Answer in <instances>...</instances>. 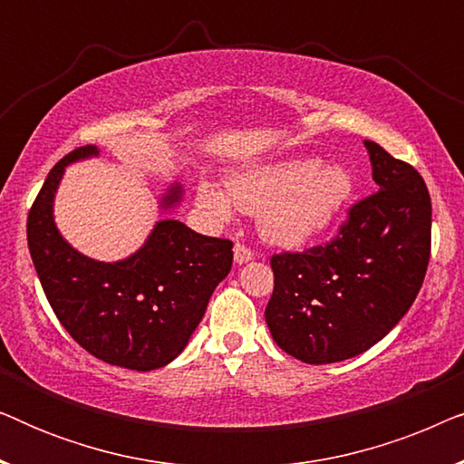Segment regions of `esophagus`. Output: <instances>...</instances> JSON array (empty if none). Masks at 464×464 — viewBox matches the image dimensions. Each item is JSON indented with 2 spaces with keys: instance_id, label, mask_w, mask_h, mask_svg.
Returning a JSON list of instances; mask_svg holds the SVG:
<instances>
[{
  "instance_id": "obj_1",
  "label": "esophagus",
  "mask_w": 464,
  "mask_h": 464,
  "mask_svg": "<svg viewBox=\"0 0 464 464\" xmlns=\"http://www.w3.org/2000/svg\"><path fill=\"white\" fill-rule=\"evenodd\" d=\"M251 259H253V251L249 249V246L234 245V262H237L238 266H243L246 262H251Z\"/></svg>"
}]
</instances>
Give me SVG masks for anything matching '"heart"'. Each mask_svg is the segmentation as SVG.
<instances>
[{"instance_id": "b5f03b06", "label": "heart", "mask_w": 464, "mask_h": 464, "mask_svg": "<svg viewBox=\"0 0 464 464\" xmlns=\"http://www.w3.org/2000/svg\"><path fill=\"white\" fill-rule=\"evenodd\" d=\"M351 173L342 164L294 158L243 169L227 179L226 192L211 181L198 186V207L215 224L234 211L257 215L266 243L302 246L334 224L351 196Z\"/></svg>"}]
</instances>
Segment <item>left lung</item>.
I'll return each mask as SVG.
<instances>
[{
    "label": "left lung",
    "instance_id": "1",
    "mask_svg": "<svg viewBox=\"0 0 464 464\" xmlns=\"http://www.w3.org/2000/svg\"><path fill=\"white\" fill-rule=\"evenodd\" d=\"M376 189L348 211L332 243L270 259L272 338L291 357L325 365L365 353L401 321L430 256V196L422 177L365 141Z\"/></svg>",
    "mask_w": 464,
    "mask_h": 464
}]
</instances>
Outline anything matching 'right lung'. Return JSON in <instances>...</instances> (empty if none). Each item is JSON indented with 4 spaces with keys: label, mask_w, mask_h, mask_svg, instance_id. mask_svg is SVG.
<instances>
[{
    "label": "right lung",
    "mask_w": 464,
    "mask_h": 464,
    "mask_svg": "<svg viewBox=\"0 0 464 464\" xmlns=\"http://www.w3.org/2000/svg\"><path fill=\"white\" fill-rule=\"evenodd\" d=\"M97 156L99 148L86 145L50 170L27 218L29 253L56 319L82 348L126 370H158L192 338L208 297L232 268V243L160 219L118 262L73 249L54 224V196L65 167ZM181 198L179 183H170L160 208H175Z\"/></svg>",
    "instance_id": "1"
}]
</instances>
